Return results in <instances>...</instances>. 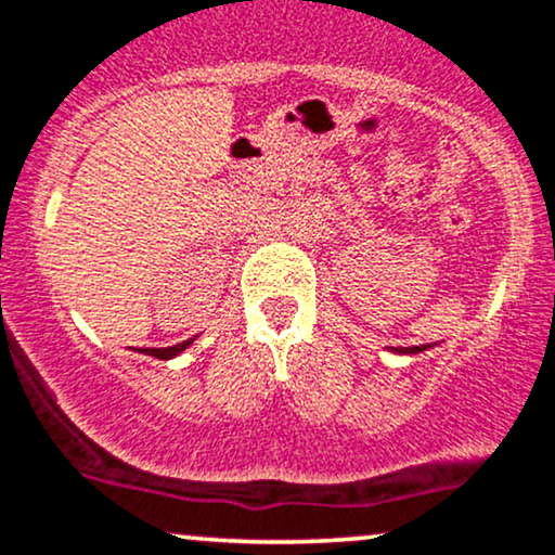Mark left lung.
Masks as SVG:
<instances>
[{"mask_svg": "<svg viewBox=\"0 0 555 555\" xmlns=\"http://www.w3.org/2000/svg\"><path fill=\"white\" fill-rule=\"evenodd\" d=\"M434 344H426V346H400V349H390V351H396V353H422V351H426V349H431Z\"/></svg>", "mask_w": 555, "mask_h": 555, "instance_id": "1", "label": "left lung"}]
</instances>
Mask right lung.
<instances>
[{"mask_svg":"<svg viewBox=\"0 0 555 555\" xmlns=\"http://www.w3.org/2000/svg\"><path fill=\"white\" fill-rule=\"evenodd\" d=\"M193 341H196V338H189V341H183V344L168 346V349H139V353H146V357H155V359H165V362H168V359L178 357V353H183L185 349H189Z\"/></svg>","mask_w":555,"mask_h":555,"instance_id":"1","label":"right lung"}]
</instances>
